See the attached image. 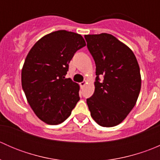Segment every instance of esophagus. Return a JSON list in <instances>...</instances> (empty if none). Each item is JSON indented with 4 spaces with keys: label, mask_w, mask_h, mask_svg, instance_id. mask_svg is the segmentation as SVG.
<instances>
[{
    "label": "esophagus",
    "mask_w": 160,
    "mask_h": 160,
    "mask_svg": "<svg viewBox=\"0 0 160 160\" xmlns=\"http://www.w3.org/2000/svg\"><path fill=\"white\" fill-rule=\"evenodd\" d=\"M87 83H88V82L85 80V81H83V82H81V83H80V87H81V88H83V87H84L85 85L87 84Z\"/></svg>",
    "instance_id": "obj_1"
}]
</instances>
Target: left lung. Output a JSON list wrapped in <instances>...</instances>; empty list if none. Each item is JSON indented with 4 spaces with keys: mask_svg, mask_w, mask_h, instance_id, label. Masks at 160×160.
Listing matches in <instances>:
<instances>
[{
    "mask_svg": "<svg viewBox=\"0 0 160 160\" xmlns=\"http://www.w3.org/2000/svg\"><path fill=\"white\" fill-rule=\"evenodd\" d=\"M84 38L96 64L94 93L87 99L90 115L101 126H116L138 100L142 83L138 61L132 49L111 34ZM99 76L104 77L103 82Z\"/></svg>",
    "mask_w": 160,
    "mask_h": 160,
    "instance_id": "left-lung-1",
    "label": "left lung"
}]
</instances>
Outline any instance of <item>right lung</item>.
Listing matches in <instances>:
<instances>
[{
    "label": "right lung",
    "mask_w": 160,
    "mask_h": 160,
    "mask_svg": "<svg viewBox=\"0 0 160 160\" xmlns=\"http://www.w3.org/2000/svg\"><path fill=\"white\" fill-rule=\"evenodd\" d=\"M86 46L81 35L59 30L44 35L28 52L22 86L30 107L48 125H59L80 100L78 83L65 78L74 53Z\"/></svg>",
    "instance_id": "right-lung-1"
}]
</instances>
